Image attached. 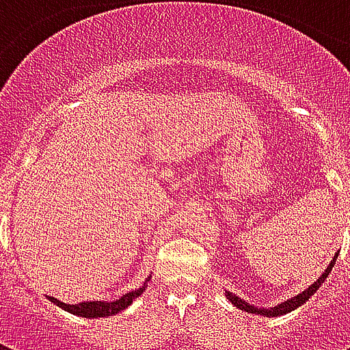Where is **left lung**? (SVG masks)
Returning a JSON list of instances; mask_svg holds the SVG:
<instances>
[{
  "mask_svg": "<svg viewBox=\"0 0 350 350\" xmlns=\"http://www.w3.org/2000/svg\"><path fill=\"white\" fill-rule=\"evenodd\" d=\"M336 258H338V253H336V257L332 258V262L328 264V268L323 271V275L321 278L317 279L315 283L311 286H308L304 293L300 294H296V296H293L291 300H286V301H281V304H278V306H273V308H255V306H251V304H247L245 300H242V298H238L236 294L232 293H225L227 294V298L228 301H232L234 304L236 308L238 309H242V311H247V313H255V315H262V317H281V315H286V313H291V311H294L296 308H300L301 304H306V301L313 296V294L319 291V286L323 285L324 283V279L328 278V273L332 271V268H334V264H336Z\"/></svg>",
  "mask_w": 350,
  "mask_h": 350,
  "instance_id": "1",
  "label": "left lung"
}]
</instances>
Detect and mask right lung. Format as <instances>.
Masks as SVG:
<instances>
[{
  "mask_svg": "<svg viewBox=\"0 0 350 350\" xmlns=\"http://www.w3.org/2000/svg\"><path fill=\"white\" fill-rule=\"evenodd\" d=\"M150 279V278H148ZM146 279V281H148ZM146 283L144 286H140L137 291H131V293L123 294L122 298H118L114 301H80V304H64V301H59L57 298H52L50 296V301H54L56 306H59L65 311H69L72 315H79L84 317V319H97V317H110L116 315V313H120L125 308H129L131 304L135 298H138L140 294L146 291Z\"/></svg>",
  "mask_w": 350,
  "mask_h": 350,
  "instance_id": "add662e5",
  "label": "right lung"
}]
</instances>
